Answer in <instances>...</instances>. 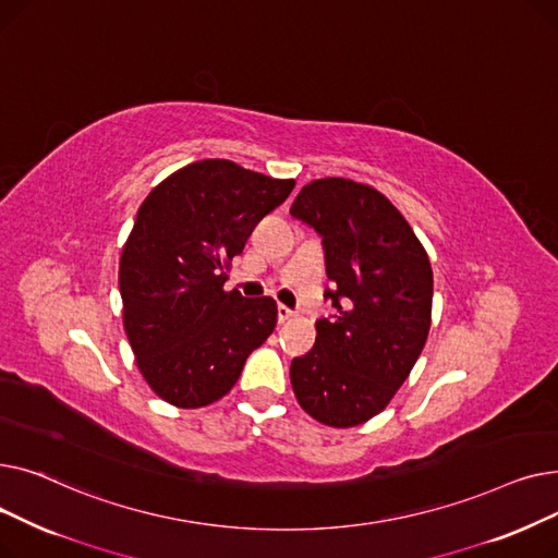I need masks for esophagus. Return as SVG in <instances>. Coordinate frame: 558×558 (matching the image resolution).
<instances>
[{
	"mask_svg": "<svg viewBox=\"0 0 558 558\" xmlns=\"http://www.w3.org/2000/svg\"><path fill=\"white\" fill-rule=\"evenodd\" d=\"M291 316H294V312H291L287 305H278V320H280V324H287V320L291 318Z\"/></svg>",
	"mask_w": 558,
	"mask_h": 558,
	"instance_id": "1",
	"label": "esophagus"
}]
</instances>
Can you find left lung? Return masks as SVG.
Returning <instances> with one entry per match:
<instances>
[{
	"label": "left lung",
	"mask_w": 558,
	"mask_h": 558,
	"mask_svg": "<svg viewBox=\"0 0 558 558\" xmlns=\"http://www.w3.org/2000/svg\"><path fill=\"white\" fill-rule=\"evenodd\" d=\"M289 213L324 244L335 307L316 320L310 353L291 360V387L318 423L355 427L389 404L427 341L429 259L391 201L368 185L312 181Z\"/></svg>",
	"instance_id": "left-lung-1"
}]
</instances>
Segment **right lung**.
Masks as SVG:
<instances>
[{
    "instance_id": "obj_1",
    "label": "right lung",
    "mask_w": 558,
    "mask_h": 558,
    "mask_svg": "<svg viewBox=\"0 0 558 558\" xmlns=\"http://www.w3.org/2000/svg\"><path fill=\"white\" fill-rule=\"evenodd\" d=\"M294 185L215 158L173 171L140 205L120 294L137 366L162 400L196 409L223 398L274 332L276 301L223 291V269Z\"/></svg>"
}]
</instances>
